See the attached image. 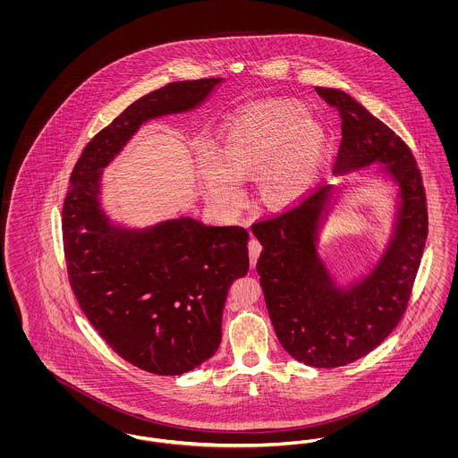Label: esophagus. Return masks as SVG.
I'll return each instance as SVG.
<instances>
[{
  "label": "esophagus",
  "instance_id": "obj_1",
  "mask_svg": "<svg viewBox=\"0 0 458 458\" xmlns=\"http://www.w3.org/2000/svg\"><path fill=\"white\" fill-rule=\"evenodd\" d=\"M262 245L261 242L258 239H250L249 240V259H250V266L254 267L256 266V262H258V258H259V254H261Z\"/></svg>",
  "mask_w": 458,
  "mask_h": 458
}]
</instances>
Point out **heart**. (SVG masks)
<instances>
[{
  "label": "heart",
  "instance_id": "b5f03b06",
  "mask_svg": "<svg viewBox=\"0 0 458 458\" xmlns=\"http://www.w3.org/2000/svg\"><path fill=\"white\" fill-rule=\"evenodd\" d=\"M327 131L295 101H264L219 131L215 159L200 157L204 185L221 206L239 197V178L259 174L262 202L286 208L309 191L327 153Z\"/></svg>",
  "mask_w": 458,
  "mask_h": 458
}]
</instances>
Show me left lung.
Wrapping results in <instances>:
<instances>
[{"label":"left lung","mask_w":458,"mask_h":458,"mask_svg":"<svg viewBox=\"0 0 458 458\" xmlns=\"http://www.w3.org/2000/svg\"><path fill=\"white\" fill-rule=\"evenodd\" d=\"M342 120L335 168L386 163L400 189L398 226L390 249L359 284H331L314 249V230L327 202V185L271 218L252 223L261 242L256 264L276 336L293 359L333 369L376 349L407 310L428 239V202L411 148L368 109L338 89L316 88Z\"/></svg>","instance_id":"obj_1"}]
</instances>
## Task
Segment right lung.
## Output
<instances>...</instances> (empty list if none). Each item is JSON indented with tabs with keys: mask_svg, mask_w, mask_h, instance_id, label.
Wrapping results in <instances>:
<instances>
[{
	"mask_svg": "<svg viewBox=\"0 0 458 458\" xmlns=\"http://www.w3.org/2000/svg\"><path fill=\"white\" fill-rule=\"evenodd\" d=\"M218 82H172L133 101L89 140L64 200L66 273L82 312L122 359L159 376L192 370L218 350L228 288L249 271V232L192 218L114 228L98 202L101 170L146 120L194 108Z\"/></svg>",
	"mask_w": 458,
	"mask_h": 458,
	"instance_id": "add662e5",
	"label": "right lung"
}]
</instances>
